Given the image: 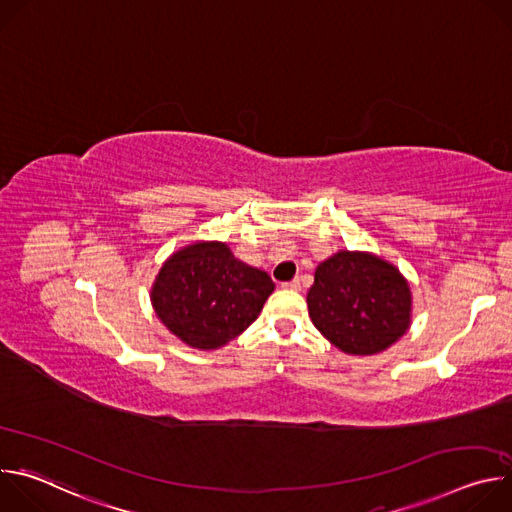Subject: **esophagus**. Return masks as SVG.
Wrapping results in <instances>:
<instances>
[{"mask_svg": "<svg viewBox=\"0 0 512 512\" xmlns=\"http://www.w3.org/2000/svg\"><path fill=\"white\" fill-rule=\"evenodd\" d=\"M281 287H283V289H291V291H300V289H302V285H300V279H294V281H285V283H281Z\"/></svg>", "mask_w": 512, "mask_h": 512, "instance_id": "esophagus-1", "label": "esophagus"}]
</instances>
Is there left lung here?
<instances>
[{
	"label": "left lung",
	"mask_w": 512,
	"mask_h": 512,
	"mask_svg": "<svg viewBox=\"0 0 512 512\" xmlns=\"http://www.w3.org/2000/svg\"><path fill=\"white\" fill-rule=\"evenodd\" d=\"M306 300L320 334L352 356L387 350L411 326L409 281L393 263L367 251L342 249L322 261Z\"/></svg>",
	"instance_id": "8db88e82"
}]
</instances>
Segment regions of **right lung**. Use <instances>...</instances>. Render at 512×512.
<instances>
[{"mask_svg":"<svg viewBox=\"0 0 512 512\" xmlns=\"http://www.w3.org/2000/svg\"><path fill=\"white\" fill-rule=\"evenodd\" d=\"M273 289L271 277L237 259L227 243L196 241L164 261L150 298L178 340L218 350L257 320Z\"/></svg>","mask_w":512,"mask_h":512,"instance_id":"obj_1","label":"right lung"}]
</instances>
